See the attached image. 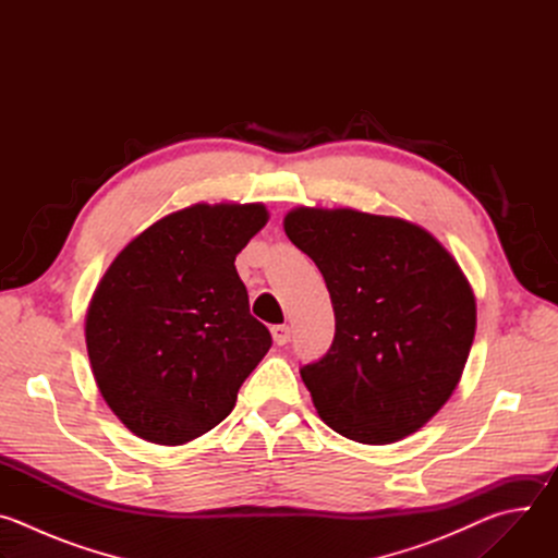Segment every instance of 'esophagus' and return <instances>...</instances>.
<instances>
[{
    "instance_id": "1",
    "label": "esophagus",
    "mask_w": 558,
    "mask_h": 558,
    "mask_svg": "<svg viewBox=\"0 0 558 558\" xmlns=\"http://www.w3.org/2000/svg\"><path fill=\"white\" fill-rule=\"evenodd\" d=\"M271 336H274V342L276 344H287L291 340V329L287 325H274L271 327Z\"/></svg>"
}]
</instances>
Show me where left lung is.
Instances as JSON below:
<instances>
[{"instance_id":"8db88e82","label":"left lung","mask_w":558,"mask_h":558,"mask_svg":"<svg viewBox=\"0 0 558 558\" xmlns=\"http://www.w3.org/2000/svg\"><path fill=\"white\" fill-rule=\"evenodd\" d=\"M284 231L320 269L336 313L331 349L300 368L317 415L360 444L420 430L474 340V295L454 258L413 222L355 209L298 207Z\"/></svg>"}]
</instances>
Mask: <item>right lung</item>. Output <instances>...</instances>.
I'll list each match as a JSON object with an SVG mask.
<instances>
[{"instance_id": "obj_1", "label": "right lung", "mask_w": 558, "mask_h": 558, "mask_svg": "<svg viewBox=\"0 0 558 558\" xmlns=\"http://www.w3.org/2000/svg\"><path fill=\"white\" fill-rule=\"evenodd\" d=\"M252 205H194L147 227L114 258L88 315L93 375L138 437L179 446L218 426L271 347L235 256L265 222Z\"/></svg>"}]
</instances>
